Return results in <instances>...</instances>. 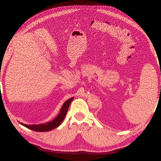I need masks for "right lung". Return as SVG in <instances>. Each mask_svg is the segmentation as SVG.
Here are the masks:
<instances>
[{"label": "right lung", "mask_w": 161, "mask_h": 161, "mask_svg": "<svg viewBox=\"0 0 161 161\" xmlns=\"http://www.w3.org/2000/svg\"><path fill=\"white\" fill-rule=\"evenodd\" d=\"M74 97H71L69 100L66 101V102L63 104L62 107L61 108V111L59 114L57 115L56 118H54L53 120L50 121L49 122L45 123V124H41V125H28L23 124V123H20L22 125L25 126L28 129H30L32 130V131H39V132H43V131H48L50 130H53V129L57 128V126H59L61 123L62 122L66 116L68 107H69V105L72 100H73Z\"/></svg>", "instance_id": "obj_1"}]
</instances>
